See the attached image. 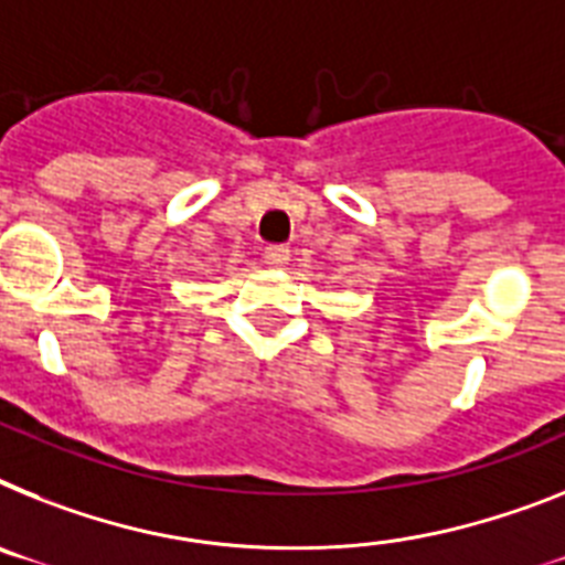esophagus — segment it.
<instances>
[{"mask_svg": "<svg viewBox=\"0 0 565 565\" xmlns=\"http://www.w3.org/2000/svg\"><path fill=\"white\" fill-rule=\"evenodd\" d=\"M264 260H267L269 267H287V260H290V249H287L284 244L264 246Z\"/></svg>", "mask_w": 565, "mask_h": 565, "instance_id": "esophagus-1", "label": "esophagus"}]
</instances>
